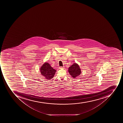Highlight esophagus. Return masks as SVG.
<instances>
[{
    "label": "esophagus",
    "mask_w": 123,
    "mask_h": 123,
    "mask_svg": "<svg viewBox=\"0 0 123 123\" xmlns=\"http://www.w3.org/2000/svg\"><path fill=\"white\" fill-rule=\"evenodd\" d=\"M59 68L60 69H63L64 68V67H59Z\"/></svg>",
    "instance_id": "obj_1"
}]
</instances>
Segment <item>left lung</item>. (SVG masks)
Listing matches in <instances>:
<instances>
[{"label": "left lung", "mask_w": 123, "mask_h": 123, "mask_svg": "<svg viewBox=\"0 0 123 123\" xmlns=\"http://www.w3.org/2000/svg\"><path fill=\"white\" fill-rule=\"evenodd\" d=\"M69 73L73 78H76L81 73V71L78 64L74 63L68 68Z\"/></svg>", "instance_id": "8db88e82"}]
</instances>
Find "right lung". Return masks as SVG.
Listing matches in <instances>:
<instances>
[{
    "label": "right lung",
    "mask_w": 123,
    "mask_h": 123,
    "mask_svg": "<svg viewBox=\"0 0 123 123\" xmlns=\"http://www.w3.org/2000/svg\"><path fill=\"white\" fill-rule=\"evenodd\" d=\"M41 74L48 80L51 79L54 76L56 70L51 67L49 63L45 62L40 68Z\"/></svg>",
    "instance_id": "1"
}]
</instances>
